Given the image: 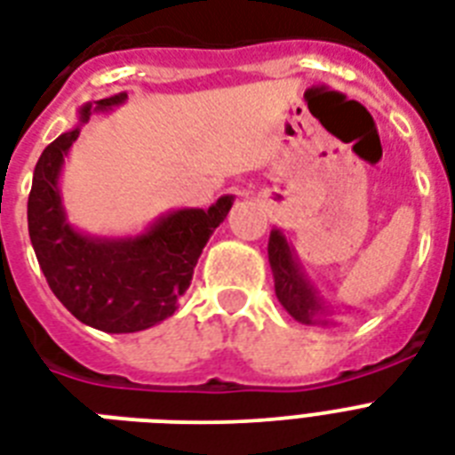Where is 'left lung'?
<instances>
[{
	"instance_id": "8db88e82",
	"label": "left lung",
	"mask_w": 455,
	"mask_h": 455,
	"mask_svg": "<svg viewBox=\"0 0 455 455\" xmlns=\"http://www.w3.org/2000/svg\"><path fill=\"white\" fill-rule=\"evenodd\" d=\"M269 264L278 302L295 321L304 325H335V314H347L321 295L318 285L304 269L298 250L278 227L269 235Z\"/></svg>"
}]
</instances>
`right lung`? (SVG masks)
Here are the masks:
<instances>
[{
  "label": "right lung",
  "instance_id": "1",
  "mask_svg": "<svg viewBox=\"0 0 455 455\" xmlns=\"http://www.w3.org/2000/svg\"><path fill=\"white\" fill-rule=\"evenodd\" d=\"M127 94L84 103L77 124L46 146L32 174L28 231L46 283L77 321L103 332H139L177 311L193 269L214 228L227 220L234 196L203 207H179L130 235H94L68 221L60 172L82 127Z\"/></svg>",
  "mask_w": 455,
  "mask_h": 455
}]
</instances>
